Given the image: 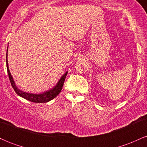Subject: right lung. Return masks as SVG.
I'll use <instances>...</instances> for the list:
<instances>
[{
    "label": "right lung",
    "mask_w": 147,
    "mask_h": 147,
    "mask_svg": "<svg viewBox=\"0 0 147 147\" xmlns=\"http://www.w3.org/2000/svg\"><path fill=\"white\" fill-rule=\"evenodd\" d=\"M7 51H8V47L7 48V54H6V64H7V73L9 75V78L11 82L12 88H14V90L16 93L17 94L18 96L23 97L27 100L30 101V102H34V103H46L51 101L52 99L57 97L59 94L60 93V92L62 90V88H63L64 81H65V77H66L67 74H68V71L65 72L63 75L61 77L59 80L58 81L56 85L53 88H50V90H48L46 91H44L42 93H30V92H26L23 91L21 89H19L16 86V84H15L14 79H13L12 76H11L10 71L9 70V65H8V61H7Z\"/></svg>",
    "instance_id": "add662e5"
}]
</instances>
